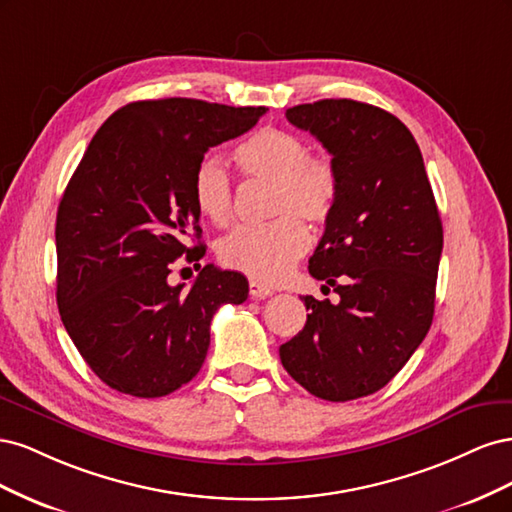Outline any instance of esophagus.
Here are the masks:
<instances>
[{
    "label": "esophagus",
    "instance_id": "obj_1",
    "mask_svg": "<svg viewBox=\"0 0 512 512\" xmlns=\"http://www.w3.org/2000/svg\"><path fill=\"white\" fill-rule=\"evenodd\" d=\"M273 294V288H269V286H265V284H260V282H250V297L252 299H267V297H271Z\"/></svg>",
    "mask_w": 512,
    "mask_h": 512
}]
</instances>
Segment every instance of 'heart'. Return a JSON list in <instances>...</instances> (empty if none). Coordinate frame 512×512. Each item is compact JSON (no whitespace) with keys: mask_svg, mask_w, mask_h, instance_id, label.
I'll list each match as a JSON object with an SVG mask.
<instances>
[{"mask_svg":"<svg viewBox=\"0 0 512 512\" xmlns=\"http://www.w3.org/2000/svg\"><path fill=\"white\" fill-rule=\"evenodd\" d=\"M235 160L250 179L273 185L267 224L239 226L218 243V260L262 284L284 280L309 245L301 217L309 224L327 222L339 198L337 166L316 156L305 138L282 128H262L237 147ZM196 209L215 226L232 218V183L218 156H205L194 168ZM300 217L297 219L296 215Z\"/></svg>","mask_w":512,"mask_h":512,"instance_id":"heart-1","label":"heart"}]
</instances>
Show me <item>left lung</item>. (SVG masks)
Returning <instances> with one entry per match:
<instances>
[{
    "mask_svg": "<svg viewBox=\"0 0 512 512\" xmlns=\"http://www.w3.org/2000/svg\"><path fill=\"white\" fill-rule=\"evenodd\" d=\"M286 119L331 153L339 198L309 258L339 303L303 297V331L280 346L288 374L327 401L380 391L425 339L436 305L442 222L421 149L395 115L318 100ZM327 288V286H322Z\"/></svg>",
    "mask_w": 512,
    "mask_h": 512,
    "instance_id": "8db88e82",
    "label": "left lung"
}]
</instances>
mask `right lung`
<instances>
[{"label": "right lung", "instance_id": "right-lung-1", "mask_svg": "<svg viewBox=\"0 0 512 512\" xmlns=\"http://www.w3.org/2000/svg\"><path fill=\"white\" fill-rule=\"evenodd\" d=\"M265 106L192 98L141 100L108 117L61 196L55 224L61 322L111 389L164 397L205 363L211 320L247 299L237 271L194 265L190 288L170 286L175 260L205 256L192 196L209 147L256 126Z\"/></svg>", "mask_w": 512, "mask_h": 512}]
</instances>
